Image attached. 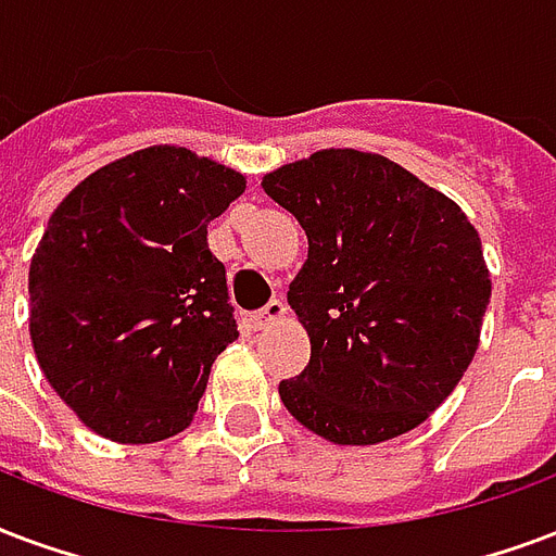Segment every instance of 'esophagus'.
<instances>
[{"label": "esophagus", "mask_w": 556, "mask_h": 556, "mask_svg": "<svg viewBox=\"0 0 556 556\" xmlns=\"http://www.w3.org/2000/svg\"><path fill=\"white\" fill-rule=\"evenodd\" d=\"M283 313H287V304L281 302V299H273V302L266 304V307H261V311L252 313V325L261 331V328H269V325L281 323Z\"/></svg>", "instance_id": "obj_1"}]
</instances>
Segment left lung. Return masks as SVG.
Returning <instances> with one entry per match:
<instances>
[{
    "mask_svg": "<svg viewBox=\"0 0 556 556\" xmlns=\"http://www.w3.org/2000/svg\"><path fill=\"white\" fill-rule=\"evenodd\" d=\"M261 187L307 233L287 302L307 328L311 363L278 383L283 407L337 445L413 431L478 349L492 293L478 231L381 154L325 149Z\"/></svg>",
    "mask_w": 556,
    "mask_h": 556,
    "instance_id": "obj_1",
    "label": "left lung"
}]
</instances>
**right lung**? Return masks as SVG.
Returning a JSON list of instances; mask_svg holds the SVG:
<instances>
[{"label":"right lung","mask_w":556,"mask_h":556,"mask_svg":"<svg viewBox=\"0 0 556 556\" xmlns=\"http://www.w3.org/2000/svg\"><path fill=\"white\" fill-rule=\"evenodd\" d=\"M245 178L152 146L96 169L58 204L28 273L31 342L52 390L114 442H157L199 410L240 337L207 225Z\"/></svg>","instance_id":"add662e5"}]
</instances>
